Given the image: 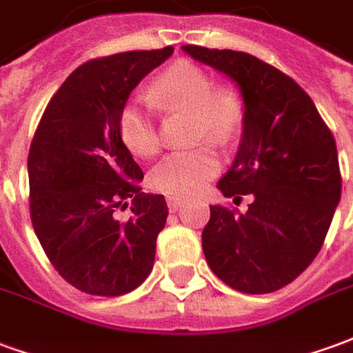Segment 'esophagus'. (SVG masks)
Returning a JSON list of instances; mask_svg holds the SVG:
<instances>
[{"label": "esophagus", "mask_w": 353, "mask_h": 353, "mask_svg": "<svg viewBox=\"0 0 353 353\" xmlns=\"http://www.w3.org/2000/svg\"><path fill=\"white\" fill-rule=\"evenodd\" d=\"M183 199H179V196H166V204H168V210L174 214V212H177L179 208L183 206Z\"/></svg>", "instance_id": "obj_1"}]
</instances>
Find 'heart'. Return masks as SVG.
Here are the masks:
<instances>
[{"label": "heart", "instance_id": "obj_1", "mask_svg": "<svg viewBox=\"0 0 353 353\" xmlns=\"http://www.w3.org/2000/svg\"><path fill=\"white\" fill-rule=\"evenodd\" d=\"M149 100L164 111L185 109L192 115V139L227 143L244 123V100L234 87L214 85V77L191 60H177L149 87ZM119 134L132 154L149 159L161 149V132L151 103L130 101L121 109ZM221 170V154L212 141L179 149L149 172L154 191L172 196L199 192Z\"/></svg>", "mask_w": 353, "mask_h": 353}]
</instances>
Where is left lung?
<instances>
[{"label": "left lung", "instance_id": "left-lung-1", "mask_svg": "<svg viewBox=\"0 0 353 353\" xmlns=\"http://www.w3.org/2000/svg\"><path fill=\"white\" fill-rule=\"evenodd\" d=\"M225 73L244 100L236 159L217 189L245 214L210 206L202 250L214 274L236 291L272 293L303 274L323 245L341 200L336 143L314 101L289 75L238 50L185 45Z\"/></svg>", "mask_w": 353, "mask_h": 353}]
</instances>
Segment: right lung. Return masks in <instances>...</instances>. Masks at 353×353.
Wrapping results in <instances>:
<instances>
[{
	"instance_id": "add662e5",
	"label": "right lung",
	"mask_w": 353,
	"mask_h": 353,
	"mask_svg": "<svg viewBox=\"0 0 353 353\" xmlns=\"http://www.w3.org/2000/svg\"><path fill=\"white\" fill-rule=\"evenodd\" d=\"M174 47L130 50L79 65L50 98L30 145V215L58 274L83 293L119 296L153 270L166 225L162 194L141 192L143 172L119 134V115ZM132 204L128 222L116 212Z\"/></svg>"
}]
</instances>
